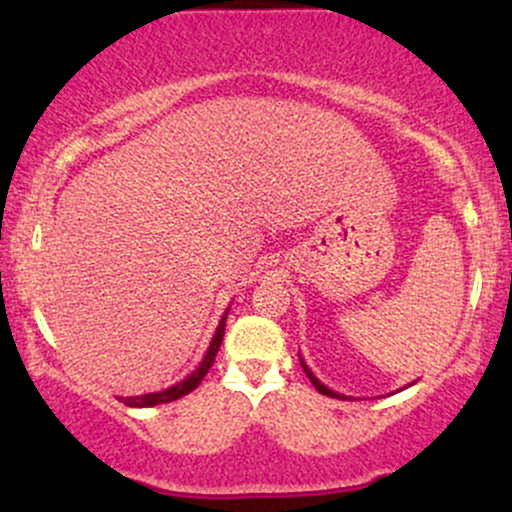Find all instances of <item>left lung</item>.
<instances>
[{
	"mask_svg": "<svg viewBox=\"0 0 512 512\" xmlns=\"http://www.w3.org/2000/svg\"><path fill=\"white\" fill-rule=\"evenodd\" d=\"M301 366H303V370H305V375H308V378H310V383L315 385V390L320 392V395H327V397H337V399H344V395H339V392L330 390V387H327L325 383H320V380L315 378V373H313V370H310L308 366H305V361H303V358H301Z\"/></svg>",
	"mask_w": 512,
	"mask_h": 512,
	"instance_id": "1",
	"label": "left lung"
}]
</instances>
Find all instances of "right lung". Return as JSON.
Wrapping results in <instances>:
<instances>
[{
    "label": "right lung",
    "mask_w": 512,
    "mask_h": 512,
    "mask_svg": "<svg viewBox=\"0 0 512 512\" xmlns=\"http://www.w3.org/2000/svg\"><path fill=\"white\" fill-rule=\"evenodd\" d=\"M226 315H228V310H226V313H223L219 327H216L214 339H211V344H209L207 354H204V358H202V363H199V366L192 370V373L187 375L185 380H180V383L170 385V387H166V390H161V392H149V395H139V397H117V399H120V402H125L127 407H139V409H142V407H156V404L175 402V399L190 395V392L195 390V387H199V383H202L204 375L209 373L211 363H214L216 354H219V346L223 342V332H226Z\"/></svg>",
    "instance_id": "1"
}]
</instances>
